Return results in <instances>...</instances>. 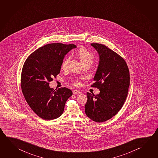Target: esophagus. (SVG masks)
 I'll return each instance as SVG.
<instances>
[{
	"instance_id": "obj_1",
	"label": "esophagus",
	"mask_w": 158,
	"mask_h": 158,
	"mask_svg": "<svg viewBox=\"0 0 158 158\" xmlns=\"http://www.w3.org/2000/svg\"><path fill=\"white\" fill-rule=\"evenodd\" d=\"M73 94H80L81 92L79 91V90H74L73 91Z\"/></svg>"
}]
</instances>
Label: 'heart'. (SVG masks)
I'll use <instances>...</instances> for the list:
<instances>
[{
	"instance_id": "heart-1",
	"label": "heart",
	"mask_w": 158,
	"mask_h": 158,
	"mask_svg": "<svg viewBox=\"0 0 158 158\" xmlns=\"http://www.w3.org/2000/svg\"><path fill=\"white\" fill-rule=\"evenodd\" d=\"M77 55L79 58L80 59V60L83 63H85V61H89V60L93 61L94 59V56H93V54L90 52H89L87 49L84 48L80 49L78 50ZM70 59H71V56H67V57L63 60V61L61 63V68L63 69H67L68 68V64ZM75 84L76 85H79L80 83L78 81V80H75Z\"/></svg>"
}]
</instances>
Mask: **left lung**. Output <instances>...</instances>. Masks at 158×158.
<instances>
[{
  "label": "left lung",
  "mask_w": 158,
  "mask_h": 158,
  "mask_svg": "<svg viewBox=\"0 0 158 158\" xmlns=\"http://www.w3.org/2000/svg\"><path fill=\"white\" fill-rule=\"evenodd\" d=\"M99 61L92 87L99 89L97 95L86 93L85 105L87 116L101 123L111 119L118 113L127 98L130 85V75L124 59L104 45L92 43Z\"/></svg>",
  "instance_id": "obj_1"
}]
</instances>
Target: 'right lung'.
Returning <instances> with one entry per match:
<instances>
[{
	"mask_svg": "<svg viewBox=\"0 0 158 158\" xmlns=\"http://www.w3.org/2000/svg\"><path fill=\"white\" fill-rule=\"evenodd\" d=\"M75 48L72 44L45 45L25 60L21 75L23 94L31 109L43 119L50 120L61 116L65 102L72 95V91L65 87L54 90L49 82L60 73L65 55Z\"/></svg>",
	"mask_w": 158,
	"mask_h": 158,
	"instance_id": "add662e5",
	"label": "right lung"
}]
</instances>
